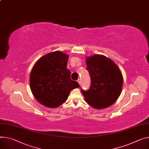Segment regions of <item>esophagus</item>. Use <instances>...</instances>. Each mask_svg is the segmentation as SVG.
I'll return each mask as SVG.
<instances>
[{
	"instance_id": "1",
	"label": "esophagus",
	"mask_w": 149,
	"mask_h": 149,
	"mask_svg": "<svg viewBox=\"0 0 149 149\" xmlns=\"http://www.w3.org/2000/svg\"><path fill=\"white\" fill-rule=\"evenodd\" d=\"M77 82L79 83V85H81V81L80 79H78L77 80Z\"/></svg>"
}]
</instances>
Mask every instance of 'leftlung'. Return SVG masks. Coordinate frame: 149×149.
I'll list each match as a JSON object with an SVG mask.
<instances>
[{"mask_svg": "<svg viewBox=\"0 0 149 149\" xmlns=\"http://www.w3.org/2000/svg\"><path fill=\"white\" fill-rule=\"evenodd\" d=\"M87 69L91 78L88 90H81L86 102L97 109L113 104L121 93L123 76L117 65L102 55L86 58Z\"/></svg>", "mask_w": 149, "mask_h": 149, "instance_id": "8db88e82", "label": "left lung"}]
</instances>
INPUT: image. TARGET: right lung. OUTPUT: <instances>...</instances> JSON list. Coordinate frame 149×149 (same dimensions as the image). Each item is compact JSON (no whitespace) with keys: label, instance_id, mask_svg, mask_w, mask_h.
<instances>
[{"label":"right lung","instance_id":"right-lung-1","mask_svg":"<svg viewBox=\"0 0 149 149\" xmlns=\"http://www.w3.org/2000/svg\"><path fill=\"white\" fill-rule=\"evenodd\" d=\"M69 55L61 51L49 53L34 65L30 86L35 99L46 107L55 108L63 104L71 91L79 84L71 79L66 64Z\"/></svg>","mask_w":149,"mask_h":149}]
</instances>
